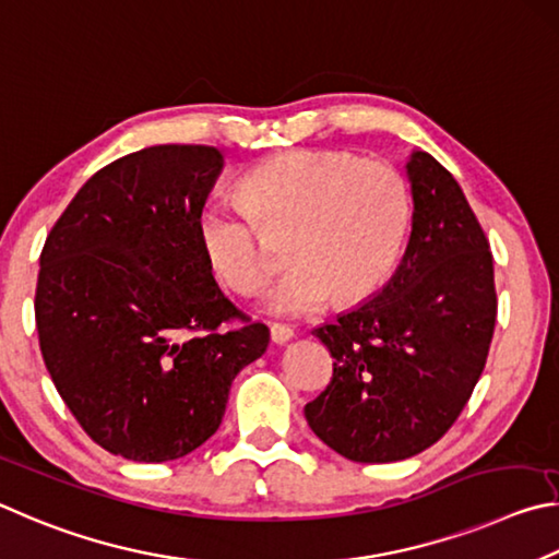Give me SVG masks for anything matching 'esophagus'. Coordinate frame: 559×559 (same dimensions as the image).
Segmentation results:
<instances>
[{"label": "esophagus", "mask_w": 559, "mask_h": 559, "mask_svg": "<svg viewBox=\"0 0 559 559\" xmlns=\"http://www.w3.org/2000/svg\"><path fill=\"white\" fill-rule=\"evenodd\" d=\"M270 336H272L274 344H287V341L295 338V329L287 326V324H272Z\"/></svg>", "instance_id": "34e87169"}]
</instances>
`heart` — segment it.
<instances>
[{"mask_svg": "<svg viewBox=\"0 0 559 559\" xmlns=\"http://www.w3.org/2000/svg\"><path fill=\"white\" fill-rule=\"evenodd\" d=\"M243 203L209 201L195 215L205 262L225 287L250 297L277 267L260 229L289 235L295 264L270 292L277 314H307L334 295L356 305L385 285L403 254L413 203L405 176L388 162L338 150H289L238 181Z\"/></svg>", "mask_w": 559, "mask_h": 559, "instance_id": "b5f03b06", "label": "heart"}]
</instances>
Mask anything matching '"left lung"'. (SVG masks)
<instances>
[{
  "label": "left lung",
  "instance_id": "8db88e82",
  "mask_svg": "<svg viewBox=\"0 0 559 559\" xmlns=\"http://www.w3.org/2000/svg\"><path fill=\"white\" fill-rule=\"evenodd\" d=\"M413 233L378 297L314 329L334 376L305 407L321 442L360 464L409 459L462 415L491 348L493 254L462 186L432 154L407 162Z\"/></svg>",
  "mask_w": 559,
  "mask_h": 559
}]
</instances>
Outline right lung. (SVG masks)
<instances>
[{"label": "right lung", "mask_w": 559, "mask_h": 559, "mask_svg": "<svg viewBox=\"0 0 559 559\" xmlns=\"http://www.w3.org/2000/svg\"><path fill=\"white\" fill-rule=\"evenodd\" d=\"M223 154L159 144L103 166L48 233L36 331L48 376L85 435L132 462L201 447L270 329L215 285L195 235Z\"/></svg>", "instance_id": "right-lung-1"}]
</instances>
